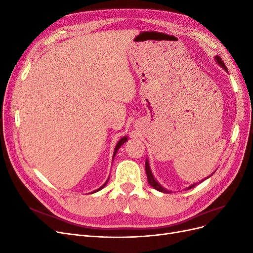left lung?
<instances>
[{
    "instance_id": "left-lung-1",
    "label": "left lung",
    "mask_w": 253,
    "mask_h": 253,
    "mask_svg": "<svg viewBox=\"0 0 253 253\" xmlns=\"http://www.w3.org/2000/svg\"><path fill=\"white\" fill-rule=\"evenodd\" d=\"M215 60H216V62L224 68V70L226 71V72H228V70H227V67H226V65H225V63L223 62V60H221V58L219 57V56H216L215 57ZM145 172H147V176H148V181H149V183L150 185L154 188V189H156V190H158V191H160V192H164V193H169V191H168L167 189H165L164 187H162L159 185V183L157 182V180L154 178V176H153V174H152V172H151V169H150V166H149V162H148V159L145 160ZM212 175V174H211ZM208 178V177H207ZM206 178V179H207ZM205 180V179H204ZM204 180H202V181H204ZM202 181H200V182H202ZM196 186V183H193V185H191L188 189H191V188H194Z\"/></svg>"
}]
</instances>
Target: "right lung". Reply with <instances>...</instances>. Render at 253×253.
Returning <instances> with one entry per match:
<instances>
[{
	"mask_svg": "<svg viewBox=\"0 0 253 253\" xmlns=\"http://www.w3.org/2000/svg\"><path fill=\"white\" fill-rule=\"evenodd\" d=\"M126 140H127V137H126V136H125V137H122V138H121V139H120V140H119V141H118V143H117V144H116V147H115V151H114V156H115V155H116V153H117V151H118V149H119V148H120V147H121V145H122V144H124V143H125V142H126ZM114 156H113V157H114ZM108 181H109V179H108V180H106V181H105V183H104V185H103V186H101V187H100V188H99V189H98V190H96V191H94V192H93V193H95V192H97V191H99V190H101V189H102V188H103V187H104V186H105V185H106V183H108Z\"/></svg>",
	"mask_w": 253,
	"mask_h": 253,
	"instance_id": "obj_1",
	"label": "right lung"
}]
</instances>
